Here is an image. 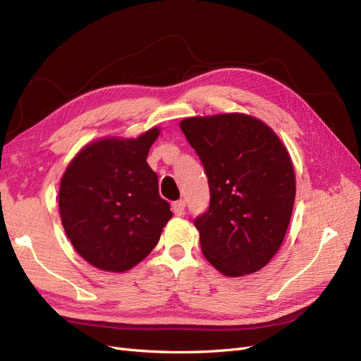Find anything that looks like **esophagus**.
Returning a JSON list of instances; mask_svg holds the SVG:
<instances>
[{"label": "esophagus", "instance_id": "34e87169", "mask_svg": "<svg viewBox=\"0 0 361 361\" xmlns=\"http://www.w3.org/2000/svg\"><path fill=\"white\" fill-rule=\"evenodd\" d=\"M171 209H173L174 215L180 216V215L183 214V211H185V202H183V200H178V202H174V203H173V206H171Z\"/></svg>", "mask_w": 361, "mask_h": 361}]
</instances>
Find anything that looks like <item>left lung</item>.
<instances>
[{
    "instance_id": "8db88e82",
    "label": "left lung",
    "mask_w": 361,
    "mask_h": 361,
    "mask_svg": "<svg viewBox=\"0 0 361 361\" xmlns=\"http://www.w3.org/2000/svg\"><path fill=\"white\" fill-rule=\"evenodd\" d=\"M179 126L209 183V209L194 221L203 255L226 277L253 274L285 241L297 191L289 152L244 113L187 117Z\"/></svg>"
}]
</instances>
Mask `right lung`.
<instances>
[{"instance_id":"1","label":"right lung","mask_w":361,"mask_h":361,"mask_svg":"<svg viewBox=\"0 0 361 361\" xmlns=\"http://www.w3.org/2000/svg\"><path fill=\"white\" fill-rule=\"evenodd\" d=\"M104 137L85 145L64 170L59 207L69 241L97 269L126 272L147 257L171 218L146 161L159 137Z\"/></svg>"}]
</instances>
